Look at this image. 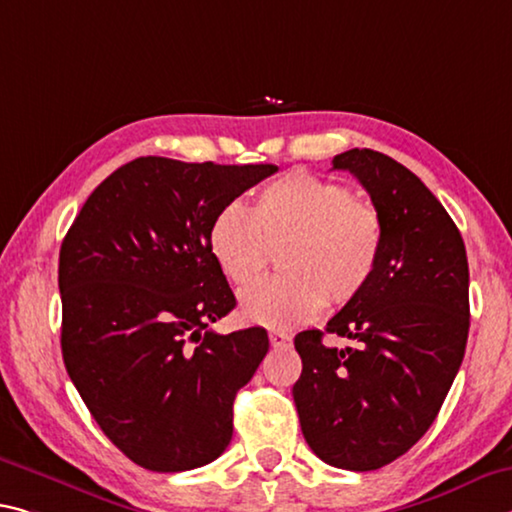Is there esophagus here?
<instances>
[{"instance_id":"1","label":"esophagus","mask_w":512,"mask_h":512,"mask_svg":"<svg viewBox=\"0 0 512 512\" xmlns=\"http://www.w3.org/2000/svg\"><path fill=\"white\" fill-rule=\"evenodd\" d=\"M269 339H271V346H273V348H289V346H291V337L285 335V332L273 330L271 335H269Z\"/></svg>"}]
</instances>
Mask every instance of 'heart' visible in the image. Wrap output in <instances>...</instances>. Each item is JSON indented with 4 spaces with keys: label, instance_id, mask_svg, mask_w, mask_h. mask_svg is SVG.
<instances>
[{
    "label": "heart",
    "instance_id": "obj_1",
    "mask_svg": "<svg viewBox=\"0 0 512 512\" xmlns=\"http://www.w3.org/2000/svg\"><path fill=\"white\" fill-rule=\"evenodd\" d=\"M280 248L282 275L239 296L243 319L273 330L358 298L378 269L383 221L348 186L298 170L266 184L250 212L225 205L209 230V250L234 285L253 282Z\"/></svg>",
    "mask_w": 512,
    "mask_h": 512
}]
</instances>
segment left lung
Listing matches in <instances>:
<instances>
[{
  "instance_id": "8db88e82",
  "label": "left lung",
  "mask_w": 512,
  "mask_h": 512,
  "mask_svg": "<svg viewBox=\"0 0 512 512\" xmlns=\"http://www.w3.org/2000/svg\"><path fill=\"white\" fill-rule=\"evenodd\" d=\"M383 221V250L367 289L328 321L355 346L303 330L294 346L300 428L332 467L371 472L412 449L440 412L465 358L469 266L465 241L426 184L376 150L337 154Z\"/></svg>"
}]
</instances>
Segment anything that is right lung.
Listing matches in <instances>:
<instances>
[{"instance_id": "right-lung-1", "label": "right lung", "mask_w": 512, "mask_h": 512, "mask_svg": "<svg viewBox=\"0 0 512 512\" xmlns=\"http://www.w3.org/2000/svg\"><path fill=\"white\" fill-rule=\"evenodd\" d=\"M278 166L139 157L104 180L59 253L61 351L102 433L150 472H186L232 440V403L269 351L209 250L216 214Z\"/></svg>"}]
</instances>
